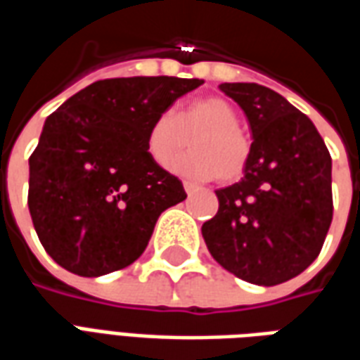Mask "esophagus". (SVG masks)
Listing matches in <instances>:
<instances>
[{
	"mask_svg": "<svg viewBox=\"0 0 360 360\" xmlns=\"http://www.w3.org/2000/svg\"><path fill=\"white\" fill-rule=\"evenodd\" d=\"M183 187H185V193H187L188 196L195 195L196 191H198V187H196L195 183H188V181H185V183H183Z\"/></svg>",
	"mask_w": 360,
	"mask_h": 360,
	"instance_id": "obj_1",
	"label": "esophagus"
}]
</instances>
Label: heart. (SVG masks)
Here are the masks:
<instances>
[{"mask_svg":"<svg viewBox=\"0 0 360 360\" xmlns=\"http://www.w3.org/2000/svg\"><path fill=\"white\" fill-rule=\"evenodd\" d=\"M191 146L195 152L179 158L172 169L183 177L221 183L241 179L252 154L249 134L239 127V113L224 98H200L188 102L175 115L160 113L146 133V152L156 165H165Z\"/></svg>","mask_w":360,"mask_h":360,"instance_id":"b5f03b06","label":"heart"}]
</instances>
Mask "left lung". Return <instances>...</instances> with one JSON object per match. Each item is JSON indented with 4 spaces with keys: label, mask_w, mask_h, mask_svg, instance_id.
Wrapping results in <instances>:
<instances>
[{
    "label": "left lung",
    "mask_w": 360,
    "mask_h": 360,
    "mask_svg": "<svg viewBox=\"0 0 360 360\" xmlns=\"http://www.w3.org/2000/svg\"><path fill=\"white\" fill-rule=\"evenodd\" d=\"M252 131L239 183L218 188V214L202 226L210 255L257 285H278L309 268L332 224V158L316 127L278 92L224 82Z\"/></svg>",
    "instance_id": "obj_1"
}]
</instances>
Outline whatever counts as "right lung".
<instances>
[{
    "label": "right lung",
    "instance_id": "1",
    "mask_svg": "<svg viewBox=\"0 0 360 360\" xmlns=\"http://www.w3.org/2000/svg\"><path fill=\"white\" fill-rule=\"evenodd\" d=\"M200 79L129 77L92 82L44 123L28 160V210L61 268L98 278L133 264L160 214L187 193L146 152L150 123Z\"/></svg>",
    "mask_w": 360,
    "mask_h": 360
}]
</instances>
